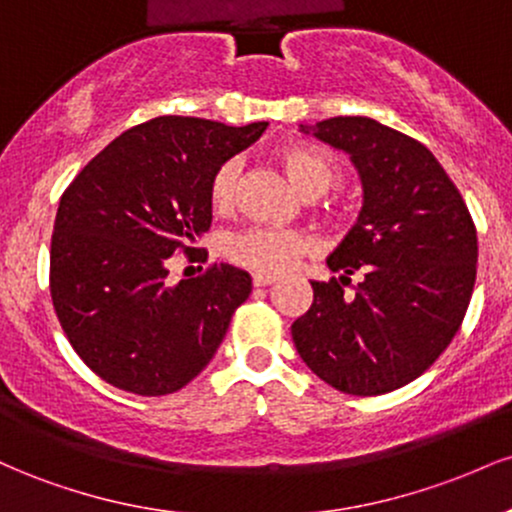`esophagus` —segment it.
I'll return each mask as SVG.
<instances>
[{
  "label": "esophagus",
  "instance_id": "esophagus-1",
  "mask_svg": "<svg viewBox=\"0 0 512 512\" xmlns=\"http://www.w3.org/2000/svg\"><path fill=\"white\" fill-rule=\"evenodd\" d=\"M276 281V276H272V274H252V284L255 286H272Z\"/></svg>",
  "mask_w": 512,
  "mask_h": 512
}]
</instances>
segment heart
Wrapping results in <instances>:
<instances>
[{
	"label": "heart",
	"instance_id": "heart-1",
	"mask_svg": "<svg viewBox=\"0 0 512 512\" xmlns=\"http://www.w3.org/2000/svg\"><path fill=\"white\" fill-rule=\"evenodd\" d=\"M279 163L305 197L330 192L342 180V168L325 149L313 144H289L279 151ZM240 161L228 158L209 180V202L216 211H228L236 202ZM317 250L315 238L303 231L274 226H252L226 238L223 252L233 264L260 274H281Z\"/></svg>",
	"mask_w": 512,
	"mask_h": 512
}]
</instances>
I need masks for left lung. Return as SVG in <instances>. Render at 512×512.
Segmentation results:
<instances>
[{
	"label": "left lung",
	"instance_id": "obj_1",
	"mask_svg": "<svg viewBox=\"0 0 512 512\" xmlns=\"http://www.w3.org/2000/svg\"><path fill=\"white\" fill-rule=\"evenodd\" d=\"M305 134L346 151L363 207L327 257L339 272L313 284V305L291 325L298 354L346 395L373 397L419 378L460 330L477 279V228L424 144L370 117H330ZM364 272L354 294L348 276Z\"/></svg>",
	"mask_w": 512,
	"mask_h": 512
}]
</instances>
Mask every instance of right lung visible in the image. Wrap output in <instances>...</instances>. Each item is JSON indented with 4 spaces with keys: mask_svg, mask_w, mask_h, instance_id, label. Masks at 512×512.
<instances>
[{
    "mask_svg": "<svg viewBox=\"0 0 512 512\" xmlns=\"http://www.w3.org/2000/svg\"><path fill=\"white\" fill-rule=\"evenodd\" d=\"M264 129L154 117L113 139L64 190L50 245L52 305L69 344L105 383L170 395L214 358L248 301L250 274L211 264L170 284L168 262L175 252L197 260L192 245L211 226V175Z\"/></svg>",
    "mask_w": 512,
    "mask_h": 512,
    "instance_id": "1",
    "label": "right lung"
}]
</instances>
